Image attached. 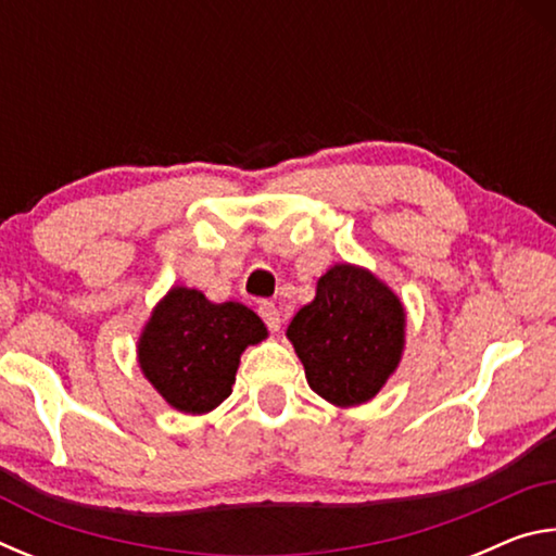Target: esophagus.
Returning <instances> with one entry per match:
<instances>
[{
    "label": "esophagus",
    "instance_id": "obj_1",
    "mask_svg": "<svg viewBox=\"0 0 556 556\" xmlns=\"http://www.w3.org/2000/svg\"><path fill=\"white\" fill-rule=\"evenodd\" d=\"M257 314L262 316V321L267 324L269 331H279V328H281V314H279V308L271 304V301H260Z\"/></svg>",
    "mask_w": 556,
    "mask_h": 556
}]
</instances>
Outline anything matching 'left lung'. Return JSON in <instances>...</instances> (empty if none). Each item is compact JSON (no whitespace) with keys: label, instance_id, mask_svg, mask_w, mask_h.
I'll list each match as a JSON object with an SVG mask.
<instances>
[{"label":"left lung","instance_id":"1","mask_svg":"<svg viewBox=\"0 0 556 556\" xmlns=\"http://www.w3.org/2000/svg\"><path fill=\"white\" fill-rule=\"evenodd\" d=\"M287 336L308 388L338 407H353L372 400L397 368L404 308L370 271L336 265L318 279L312 304L291 318Z\"/></svg>","mask_w":556,"mask_h":556}]
</instances>
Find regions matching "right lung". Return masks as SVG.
I'll list each match as a JSON object with an SVG mask.
<instances>
[{
	"instance_id": "add662e5",
	"label": "right lung",
	"mask_w": 556,
	"mask_h": 556,
	"mask_svg": "<svg viewBox=\"0 0 556 556\" xmlns=\"http://www.w3.org/2000/svg\"><path fill=\"white\" fill-rule=\"evenodd\" d=\"M267 336L262 318L238 301L211 304L176 287L139 338V365L159 394L186 414H205L232 392L240 355Z\"/></svg>"
}]
</instances>
